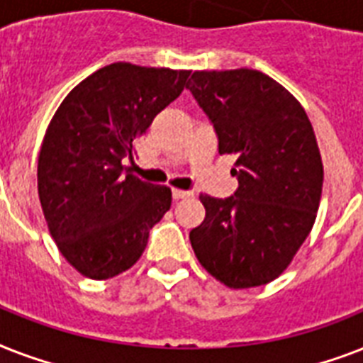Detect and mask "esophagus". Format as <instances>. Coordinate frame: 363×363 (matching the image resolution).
Returning <instances> with one entry per match:
<instances>
[{
	"label": "esophagus",
	"instance_id": "obj_1",
	"mask_svg": "<svg viewBox=\"0 0 363 363\" xmlns=\"http://www.w3.org/2000/svg\"><path fill=\"white\" fill-rule=\"evenodd\" d=\"M194 192L190 190H181V188H173V198L175 199H188L192 198Z\"/></svg>",
	"mask_w": 363,
	"mask_h": 363
}]
</instances>
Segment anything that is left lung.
Instances as JSON below:
<instances>
[{"label":"left lung","instance_id":"left-lung-1","mask_svg":"<svg viewBox=\"0 0 363 363\" xmlns=\"http://www.w3.org/2000/svg\"><path fill=\"white\" fill-rule=\"evenodd\" d=\"M190 92L215 125L218 152L235 156L239 186L201 194L190 232L199 264L230 288L267 284L286 269L315 224L324 167L309 116L262 71H194Z\"/></svg>","mask_w":363,"mask_h":363}]
</instances>
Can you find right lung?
Returning a JSON list of instances; mask_svg holds the SVG:
<instances>
[{"label": "right lung", "mask_w": 363, "mask_h": 363, "mask_svg": "<svg viewBox=\"0 0 363 363\" xmlns=\"http://www.w3.org/2000/svg\"><path fill=\"white\" fill-rule=\"evenodd\" d=\"M190 71L116 62L79 82L52 116L37 164L48 232L81 275L105 281L141 258L171 207V188L131 175L124 158Z\"/></svg>", "instance_id": "right-lung-1"}]
</instances>
